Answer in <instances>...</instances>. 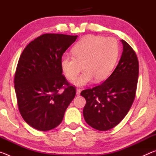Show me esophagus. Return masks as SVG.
I'll return each instance as SVG.
<instances>
[{
  "label": "esophagus",
  "instance_id": "obj_1",
  "mask_svg": "<svg viewBox=\"0 0 156 156\" xmlns=\"http://www.w3.org/2000/svg\"><path fill=\"white\" fill-rule=\"evenodd\" d=\"M80 92H81V89H77V90H76V94L78 95H80Z\"/></svg>",
  "mask_w": 156,
  "mask_h": 156
}]
</instances>
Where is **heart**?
Wrapping results in <instances>:
<instances>
[{"label":"heart","instance_id":"obj_1","mask_svg":"<svg viewBox=\"0 0 156 156\" xmlns=\"http://www.w3.org/2000/svg\"><path fill=\"white\" fill-rule=\"evenodd\" d=\"M118 44L114 38L87 35L72 48L73 56L64 54L60 58V67L69 80H75L82 66L84 72L73 82L82 87L95 79L100 82L112 73L118 56Z\"/></svg>","mask_w":156,"mask_h":156}]
</instances>
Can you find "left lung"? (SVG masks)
Returning a JSON list of instances; mask_svg holds the SVG:
<instances>
[{"instance_id": "left-lung-1", "label": "left lung", "mask_w": 156, "mask_h": 156, "mask_svg": "<svg viewBox=\"0 0 156 156\" xmlns=\"http://www.w3.org/2000/svg\"><path fill=\"white\" fill-rule=\"evenodd\" d=\"M122 56L117 67L103 83L80 93L86 100L83 115L89 126L107 131L127 114L136 97L139 74L138 57L124 40Z\"/></svg>"}]
</instances>
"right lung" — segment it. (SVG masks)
I'll list each match as a JSON object with an SVG mask.
<instances>
[{
    "label": "right lung",
    "mask_w": 156,
    "mask_h": 156,
    "mask_svg": "<svg viewBox=\"0 0 156 156\" xmlns=\"http://www.w3.org/2000/svg\"><path fill=\"white\" fill-rule=\"evenodd\" d=\"M77 37L44 34L20 55L14 76L18 109L25 122L39 131L58 126L76 96V87L62 75L60 58Z\"/></svg>",
    "instance_id": "1"
}]
</instances>
